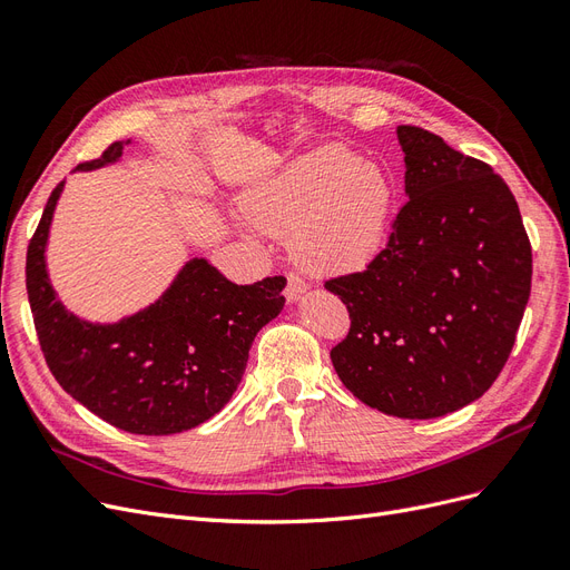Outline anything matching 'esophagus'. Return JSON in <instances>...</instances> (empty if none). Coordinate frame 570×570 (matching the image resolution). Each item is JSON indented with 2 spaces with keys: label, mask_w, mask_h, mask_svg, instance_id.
I'll return each mask as SVG.
<instances>
[{
  "label": "esophagus",
  "mask_w": 570,
  "mask_h": 570,
  "mask_svg": "<svg viewBox=\"0 0 570 570\" xmlns=\"http://www.w3.org/2000/svg\"><path fill=\"white\" fill-rule=\"evenodd\" d=\"M306 292V281L297 273H287V285H285V297L287 302H297Z\"/></svg>",
  "instance_id": "esophagus-1"
}]
</instances>
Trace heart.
I'll return each mask as SVG.
<instances>
[{"label": "heart", "instance_id": "heart-1", "mask_svg": "<svg viewBox=\"0 0 570 570\" xmlns=\"http://www.w3.org/2000/svg\"><path fill=\"white\" fill-rule=\"evenodd\" d=\"M392 183L342 147H323L254 187L243 212L258 230L292 235V252L318 271L368 264L383 245Z\"/></svg>", "mask_w": 570, "mask_h": 570}]
</instances>
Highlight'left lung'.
<instances>
[{
    "mask_svg": "<svg viewBox=\"0 0 570 570\" xmlns=\"http://www.w3.org/2000/svg\"><path fill=\"white\" fill-rule=\"evenodd\" d=\"M396 137L409 199L364 271L325 281L352 321L331 358L366 406L435 419L502 373L530 297L532 249L492 166L416 126Z\"/></svg>",
    "mask_w": 570,
    "mask_h": 570,
    "instance_id": "left-lung-1",
    "label": "left lung"
}]
</instances>
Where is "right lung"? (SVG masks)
<instances>
[{
  "label": "right lung",
  "instance_id": "right-lung-1",
  "mask_svg": "<svg viewBox=\"0 0 570 570\" xmlns=\"http://www.w3.org/2000/svg\"><path fill=\"white\" fill-rule=\"evenodd\" d=\"M124 142L78 168L116 161ZM63 183L47 199L26 256V287L47 366L57 383L107 421L135 435H174L209 421L228 404L249 347L285 304L283 275L235 285L193 258L164 297L114 325L78 321L57 302L45 268L51 214Z\"/></svg>",
  "mask_w": 570,
  "mask_h": 570
}]
</instances>
